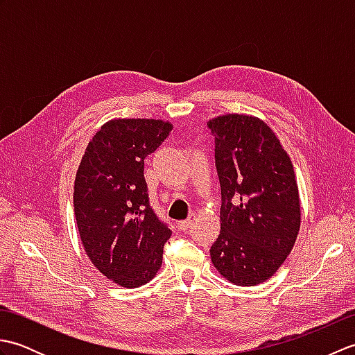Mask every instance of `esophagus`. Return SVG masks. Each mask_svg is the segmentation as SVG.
I'll use <instances>...</instances> for the list:
<instances>
[{"mask_svg":"<svg viewBox=\"0 0 355 355\" xmlns=\"http://www.w3.org/2000/svg\"><path fill=\"white\" fill-rule=\"evenodd\" d=\"M197 221V215L195 214H191L189 215V218H187V220H182V221H178V227L182 229V230H189L192 225H193V223Z\"/></svg>","mask_w":355,"mask_h":355,"instance_id":"34e87169","label":"esophagus"}]
</instances>
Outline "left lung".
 <instances>
[{
  "label": "left lung",
  "instance_id": "obj_1",
  "mask_svg": "<svg viewBox=\"0 0 355 355\" xmlns=\"http://www.w3.org/2000/svg\"><path fill=\"white\" fill-rule=\"evenodd\" d=\"M221 184V232L210 258L232 284L273 276L296 243L300 201L294 169L263 120L225 114L209 120Z\"/></svg>",
  "mask_w": 355,
  "mask_h": 355
}]
</instances>
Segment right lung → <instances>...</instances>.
<instances>
[{"label":"right lung","instance_id":"right-lung-1","mask_svg":"<svg viewBox=\"0 0 355 355\" xmlns=\"http://www.w3.org/2000/svg\"><path fill=\"white\" fill-rule=\"evenodd\" d=\"M172 130L155 119H114L88 143L74 180V216L85 253L110 281L137 288L162 267L171 229L149 206L145 158Z\"/></svg>","mask_w":355,"mask_h":355}]
</instances>
